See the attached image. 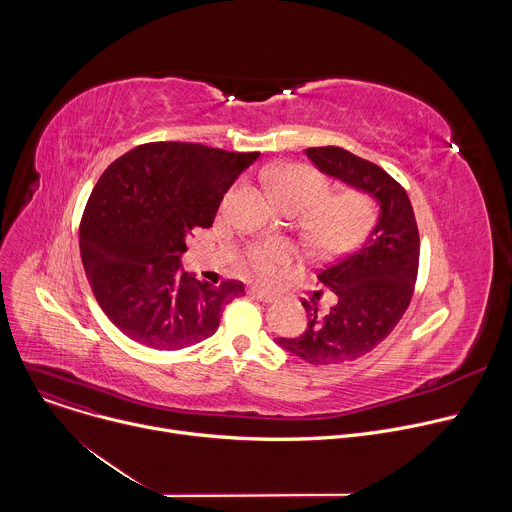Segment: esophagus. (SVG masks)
Here are the masks:
<instances>
[{"instance_id":"esophagus-1","label":"esophagus","mask_w":512,"mask_h":512,"mask_svg":"<svg viewBox=\"0 0 512 512\" xmlns=\"http://www.w3.org/2000/svg\"><path fill=\"white\" fill-rule=\"evenodd\" d=\"M249 294L255 298V300H259V302H263V304H271V302H275V294L273 291H269V289H263V287H257V285H253L251 289H249Z\"/></svg>"}]
</instances>
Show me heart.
I'll list each match as a JSON object with an SVG mask.
<instances>
[{
    "instance_id": "1",
    "label": "heart",
    "mask_w": 512,
    "mask_h": 512,
    "mask_svg": "<svg viewBox=\"0 0 512 512\" xmlns=\"http://www.w3.org/2000/svg\"><path fill=\"white\" fill-rule=\"evenodd\" d=\"M277 200L289 210H307L304 233L314 249L338 255L360 247L373 233L379 208L362 190L348 188L330 194L328 178L306 164H289L267 172ZM294 259V249L285 241L253 245L245 261L263 279H277Z\"/></svg>"
}]
</instances>
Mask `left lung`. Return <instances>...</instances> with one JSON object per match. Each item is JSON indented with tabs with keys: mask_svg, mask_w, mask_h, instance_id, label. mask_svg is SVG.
Listing matches in <instances>:
<instances>
[{
	"mask_svg": "<svg viewBox=\"0 0 512 512\" xmlns=\"http://www.w3.org/2000/svg\"><path fill=\"white\" fill-rule=\"evenodd\" d=\"M308 158L328 176L371 194L381 204L379 223L358 251L318 273L336 296L322 314L304 300L308 328L277 344L314 367L356 360L381 344L403 318L419 269V231L405 188L381 166L338 145L308 148Z\"/></svg>",
	"mask_w": 512,
	"mask_h": 512,
	"instance_id": "obj_1",
	"label": "left lung"
}]
</instances>
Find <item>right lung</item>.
<instances>
[{
  "label": "right lung",
  "mask_w": 512,
  "mask_h": 512,
  "mask_svg": "<svg viewBox=\"0 0 512 512\" xmlns=\"http://www.w3.org/2000/svg\"><path fill=\"white\" fill-rule=\"evenodd\" d=\"M259 158L202 143H143L95 184L79 229L81 257L107 318L131 340L180 350L212 336L245 285L198 281L180 265L186 237L210 229L223 196Z\"/></svg>",
  "instance_id": "1"
}]
</instances>
